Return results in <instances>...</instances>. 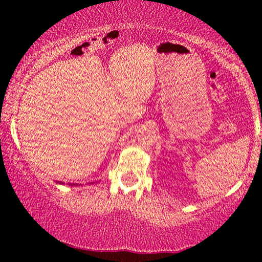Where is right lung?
I'll return each mask as SVG.
<instances>
[{"instance_id":"1","label":"right lung","mask_w":262,"mask_h":262,"mask_svg":"<svg viewBox=\"0 0 262 262\" xmlns=\"http://www.w3.org/2000/svg\"><path fill=\"white\" fill-rule=\"evenodd\" d=\"M70 185H71V183H70ZM73 185H74V183H73Z\"/></svg>"}]
</instances>
